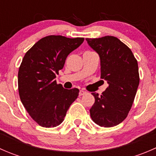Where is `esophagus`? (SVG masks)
<instances>
[{
  "mask_svg": "<svg viewBox=\"0 0 156 156\" xmlns=\"http://www.w3.org/2000/svg\"><path fill=\"white\" fill-rule=\"evenodd\" d=\"M86 91H84V90H80V92H79V96H83V95H84V94H86Z\"/></svg>",
  "mask_w": 156,
  "mask_h": 156,
  "instance_id": "1",
  "label": "esophagus"
}]
</instances>
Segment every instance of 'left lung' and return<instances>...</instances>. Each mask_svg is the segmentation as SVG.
Masks as SVG:
<instances>
[{
	"mask_svg": "<svg viewBox=\"0 0 156 156\" xmlns=\"http://www.w3.org/2000/svg\"><path fill=\"white\" fill-rule=\"evenodd\" d=\"M100 58L101 78L108 84L100 96L92 93L95 103L90 109L97 125L111 127L128 115L140 82L138 64L130 49L114 36L86 38Z\"/></svg>",
	"mask_w": 156,
	"mask_h": 156,
	"instance_id": "obj_1",
	"label": "left lung"
}]
</instances>
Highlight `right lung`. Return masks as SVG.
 I'll use <instances>...</instances> for the list:
<instances>
[{"label": "right lung", "instance_id": "1", "mask_svg": "<svg viewBox=\"0 0 156 156\" xmlns=\"http://www.w3.org/2000/svg\"><path fill=\"white\" fill-rule=\"evenodd\" d=\"M84 40V37L47 36L25 54L18 72L19 94L26 111L40 126L60 125L69 106L78 98V88L65 89L56 84L55 78L68 55Z\"/></svg>", "mask_w": 156, "mask_h": 156}]
</instances>
